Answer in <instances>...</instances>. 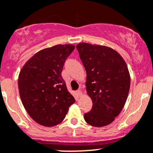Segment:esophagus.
I'll use <instances>...</instances> for the list:
<instances>
[{
	"mask_svg": "<svg viewBox=\"0 0 153 153\" xmlns=\"http://www.w3.org/2000/svg\"><path fill=\"white\" fill-rule=\"evenodd\" d=\"M77 94H78V97H81V96L83 95V92H82L81 89H78V91H77Z\"/></svg>",
	"mask_w": 153,
	"mask_h": 153,
	"instance_id": "esophagus-1",
	"label": "esophagus"
}]
</instances>
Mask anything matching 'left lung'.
<instances>
[{
    "label": "left lung",
    "mask_w": 153,
    "mask_h": 153,
    "mask_svg": "<svg viewBox=\"0 0 153 153\" xmlns=\"http://www.w3.org/2000/svg\"><path fill=\"white\" fill-rule=\"evenodd\" d=\"M76 48L86 71V91L93 103L84 120L91 126H105L120 114L128 98L131 77L127 64L117 51L106 46L83 42Z\"/></svg>",
    "instance_id": "obj_1"
}]
</instances>
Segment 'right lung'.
<instances>
[{
  "label": "right lung",
  "instance_id": "right-lung-1",
  "mask_svg": "<svg viewBox=\"0 0 153 153\" xmlns=\"http://www.w3.org/2000/svg\"><path fill=\"white\" fill-rule=\"evenodd\" d=\"M72 45H57L35 53L19 74L18 88L24 108L36 123L53 127L65 118L75 98L67 90L62 72Z\"/></svg>",
  "mask_w": 153,
  "mask_h": 153
}]
</instances>
